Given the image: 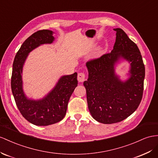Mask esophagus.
Returning <instances> with one entry per match:
<instances>
[{
	"mask_svg": "<svg viewBox=\"0 0 158 158\" xmlns=\"http://www.w3.org/2000/svg\"><path fill=\"white\" fill-rule=\"evenodd\" d=\"M77 80L79 82H83L85 80V74L84 73H79L77 75Z\"/></svg>",
	"mask_w": 158,
	"mask_h": 158,
	"instance_id": "1",
	"label": "esophagus"
}]
</instances>
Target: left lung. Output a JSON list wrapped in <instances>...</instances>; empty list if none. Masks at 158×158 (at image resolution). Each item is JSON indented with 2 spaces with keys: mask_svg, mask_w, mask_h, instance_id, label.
Listing matches in <instances>:
<instances>
[{
  "mask_svg": "<svg viewBox=\"0 0 158 158\" xmlns=\"http://www.w3.org/2000/svg\"><path fill=\"white\" fill-rule=\"evenodd\" d=\"M116 31L114 49L110 53L87 62L89 77L84 81L88 108L98 122H120L134 112L142 99L145 66L137 44L119 28ZM120 58L131 63V77L121 82L114 73Z\"/></svg>",
  "mask_w": 158,
  "mask_h": 158,
  "instance_id": "1",
  "label": "left lung"
}]
</instances>
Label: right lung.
Here are the masks:
<instances>
[{"label":"right lung","instance_id":"obj_1","mask_svg":"<svg viewBox=\"0 0 158 158\" xmlns=\"http://www.w3.org/2000/svg\"><path fill=\"white\" fill-rule=\"evenodd\" d=\"M53 32L40 30L27 39L14 59L11 77V89L15 103L22 115L28 121L39 126H46L61 121L66 114L67 105L77 86V73L64 75L55 87L41 99H28L23 89V64L31 51L43 44H51L55 39Z\"/></svg>","mask_w":158,"mask_h":158}]
</instances>
